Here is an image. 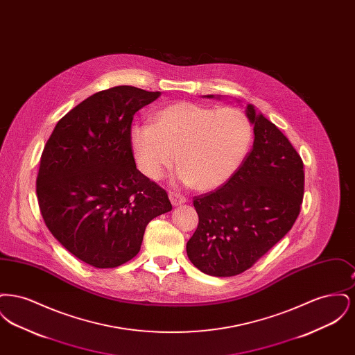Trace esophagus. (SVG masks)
Here are the masks:
<instances>
[{"label": "esophagus", "instance_id": "obj_1", "mask_svg": "<svg viewBox=\"0 0 355 355\" xmlns=\"http://www.w3.org/2000/svg\"><path fill=\"white\" fill-rule=\"evenodd\" d=\"M169 200L173 206H178V205H181V203H184L186 201L184 196H181L178 193H174V191H169Z\"/></svg>", "mask_w": 355, "mask_h": 355}]
</instances>
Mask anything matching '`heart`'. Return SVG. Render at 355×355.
I'll return each instance as SVG.
<instances>
[{"label": "heart", "mask_w": 355, "mask_h": 355, "mask_svg": "<svg viewBox=\"0 0 355 355\" xmlns=\"http://www.w3.org/2000/svg\"><path fill=\"white\" fill-rule=\"evenodd\" d=\"M253 129L234 107L175 102L153 116V125H135L130 145L138 168L153 181L177 162L178 178L198 190L225 184L249 152Z\"/></svg>", "instance_id": "1"}]
</instances>
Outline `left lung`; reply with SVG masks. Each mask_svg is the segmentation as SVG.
<instances>
[{
	"label": "left lung",
	"mask_w": 355,
	"mask_h": 355,
	"mask_svg": "<svg viewBox=\"0 0 355 355\" xmlns=\"http://www.w3.org/2000/svg\"><path fill=\"white\" fill-rule=\"evenodd\" d=\"M246 114L254 125L253 149L223 185L193 198L198 226L186 252L197 269L214 277L250 269L286 236L304 200L300 154L253 105Z\"/></svg>",
	"instance_id": "left-lung-1"
}]
</instances>
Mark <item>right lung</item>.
<instances>
[{"label": "right lung", "mask_w": 355, "mask_h": 355, "mask_svg": "<svg viewBox=\"0 0 355 355\" xmlns=\"http://www.w3.org/2000/svg\"><path fill=\"white\" fill-rule=\"evenodd\" d=\"M159 92L101 90L73 107L53 130L35 191L53 236L85 263L117 268L135 257L148 223L171 210L168 193L135 166V113Z\"/></svg>", "instance_id": "obj_1"}]
</instances>
